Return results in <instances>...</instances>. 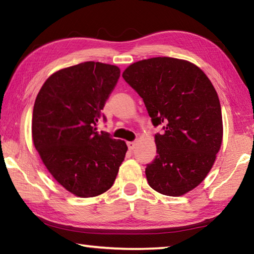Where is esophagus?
I'll use <instances>...</instances> for the list:
<instances>
[{
  "mask_svg": "<svg viewBox=\"0 0 254 254\" xmlns=\"http://www.w3.org/2000/svg\"><path fill=\"white\" fill-rule=\"evenodd\" d=\"M135 145H136L135 141H128V142H127V147H128V149H130V150L134 149Z\"/></svg>",
  "mask_w": 254,
  "mask_h": 254,
  "instance_id": "34e87169",
  "label": "esophagus"
}]
</instances>
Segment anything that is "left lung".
I'll return each mask as SVG.
<instances>
[{"instance_id":"left-lung-1","label":"left lung","mask_w":254,"mask_h":254,"mask_svg":"<svg viewBox=\"0 0 254 254\" xmlns=\"http://www.w3.org/2000/svg\"><path fill=\"white\" fill-rule=\"evenodd\" d=\"M139 94L154 127L157 156L145 168L150 187L180 196L203 182L221 148L223 122L220 100L204 71L186 60L144 59L123 71Z\"/></svg>"}]
</instances>
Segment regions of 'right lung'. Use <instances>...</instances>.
<instances>
[{
  "label": "right lung",
  "mask_w": 254,
  "mask_h": 254,
  "mask_svg": "<svg viewBox=\"0 0 254 254\" xmlns=\"http://www.w3.org/2000/svg\"><path fill=\"white\" fill-rule=\"evenodd\" d=\"M119 78L117 66L81 63L51 75L34 102V147L53 177L76 196L109 190L126 157L124 141L96 131Z\"/></svg>",
  "instance_id": "right-lung-1"
}]
</instances>
